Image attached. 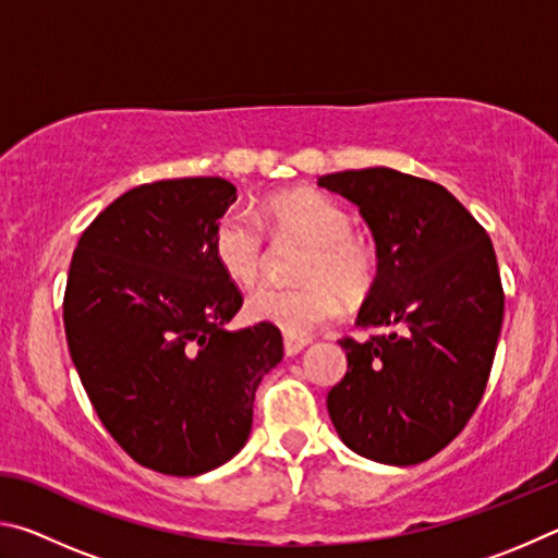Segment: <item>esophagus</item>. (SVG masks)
Masks as SVG:
<instances>
[{"mask_svg":"<svg viewBox=\"0 0 558 558\" xmlns=\"http://www.w3.org/2000/svg\"><path fill=\"white\" fill-rule=\"evenodd\" d=\"M307 344H310V339H305V337H302V339H298V337H286V339H282V347H286V354L288 356L300 354Z\"/></svg>","mask_w":558,"mask_h":558,"instance_id":"34e87169","label":"esophagus"}]
</instances>
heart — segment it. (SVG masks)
<instances>
[{
	"instance_id": "heart-1",
	"label": "heart",
	"mask_w": 558,
	"mask_h": 558,
	"mask_svg": "<svg viewBox=\"0 0 558 558\" xmlns=\"http://www.w3.org/2000/svg\"><path fill=\"white\" fill-rule=\"evenodd\" d=\"M263 219L276 235L307 243L300 263V286H263L251 292V319L278 327L286 337H307L339 315L342 298L362 302L379 278L374 243L354 233V219L342 204L315 189H292L263 204ZM211 253L239 286H256L268 263L266 235L245 211H226L214 226Z\"/></svg>"
}]
</instances>
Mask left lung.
I'll list each match as a JSON object with an SVG mask.
<instances>
[{"label":"left lung","mask_w":558,"mask_h":558,"mask_svg":"<svg viewBox=\"0 0 558 558\" xmlns=\"http://www.w3.org/2000/svg\"><path fill=\"white\" fill-rule=\"evenodd\" d=\"M319 186L359 206L379 278L359 310L366 342L342 337L347 374L327 393L359 456L415 465L460 436L483 401L505 290L487 231L446 186L396 169H347Z\"/></svg>","instance_id":"obj_1"}]
</instances>
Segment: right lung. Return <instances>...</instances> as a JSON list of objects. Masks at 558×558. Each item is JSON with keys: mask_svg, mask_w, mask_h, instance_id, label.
Here are the masks:
<instances>
[{"mask_svg": "<svg viewBox=\"0 0 558 558\" xmlns=\"http://www.w3.org/2000/svg\"><path fill=\"white\" fill-rule=\"evenodd\" d=\"M235 202L221 177L140 184L96 216L63 295L71 359L98 418L143 468L192 477L231 460L280 329L229 332L243 295L211 253Z\"/></svg>", "mask_w": 558, "mask_h": 558, "instance_id": "add662e5", "label": "right lung"}]
</instances>
